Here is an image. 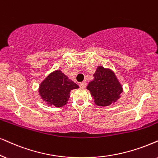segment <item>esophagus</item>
Returning a JSON list of instances; mask_svg holds the SVG:
<instances>
[{
    "label": "esophagus",
    "instance_id": "1",
    "mask_svg": "<svg viewBox=\"0 0 158 158\" xmlns=\"http://www.w3.org/2000/svg\"><path fill=\"white\" fill-rule=\"evenodd\" d=\"M86 86H87V82L86 81H82L79 84V87H81V88H85Z\"/></svg>",
    "mask_w": 158,
    "mask_h": 158
}]
</instances>
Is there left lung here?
Here are the masks:
<instances>
[{"mask_svg":"<svg viewBox=\"0 0 158 158\" xmlns=\"http://www.w3.org/2000/svg\"><path fill=\"white\" fill-rule=\"evenodd\" d=\"M93 77L94 79L89 81L87 89L90 92L97 106H109L120 98L123 87L112 71L98 66Z\"/></svg>","mask_w":158,"mask_h":158,"instance_id":"obj_1","label":"left lung"}]
</instances>
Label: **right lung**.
<instances>
[{
    "mask_svg": "<svg viewBox=\"0 0 158 158\" xmlns=\"http://www.w3.org/2000/svg\"><path fill=\"white\" fill-rule=\"evenodd\" d=\"M77 88L79 86L77 84L57 70L50 73L41 83L39 92L41 98L48 105L61 107L67 103L71 91Z\"/></svg>",
    "mask_w": 158,
    "mask_h": 158,
    "instance_id": "obj_1",
    "label": "right lung"
}]
</instances>
